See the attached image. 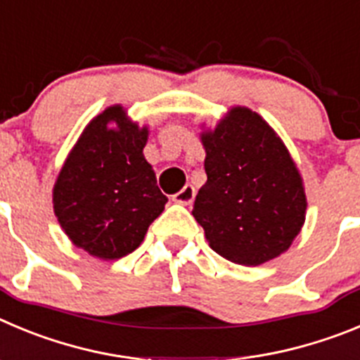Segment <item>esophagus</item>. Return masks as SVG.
I'll return each instance as SVG.
<instances>
[{
	"instance_id": "esophagus-1",
	"label": "esophagus",
	"mask_w": 360,
	"mask_h": 360,
	"mask_svg": "<svg viewBox=\"0 0 360 360\" xmlns=\"http://www.w3.org/2000/svg\"><path fill=\"white\" fill-rule=\"evenodd\" d=\"M177 204H192L193 199H195V188L192 184H186L183 190H179L177 193H174L172 197Z\"/></svg>"
}]
</instances>
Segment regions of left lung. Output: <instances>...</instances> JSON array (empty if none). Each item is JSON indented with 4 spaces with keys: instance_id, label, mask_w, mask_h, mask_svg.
Instances as JSON below:
<instances>
[{
    "instance_id": "1",
    "label": "left lung",
    "mask_w": 360,
    "mask_h": 360,
    "mask_svg": "<svg viewBox=\"0 0 360 360\" xmlns=\"http://www.w3.org/2000/svg\"><path fill=\"white\" fill-rule=\"evenodd\" d=\"M204 170L192 215L226 260L260 265L290 248L305 222L307 197L296 165L260 115L233 108L204 132Z\"/></svg>"
}]
</instances>
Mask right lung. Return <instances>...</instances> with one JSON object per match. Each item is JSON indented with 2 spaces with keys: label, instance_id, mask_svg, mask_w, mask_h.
Here are the masks:
<instances>
[{
  "label": "right lung",
  "instance_id": "1",
  "mask_svg": "<svg viewBox=\"0 0 360 360\" xmlns=\"http://www.w3.org/2000/svg\"><path fill=\"white\" fill-rule=\"evenodd\" d=\"M147 134L120 105L105 109L82 132L55 183V215L71 242L93 257L132 252L165 210L168 199L143 158Z\"/></svg>",
  "mask_w": 360,
  "mask_h": 360
}]
</instances>
